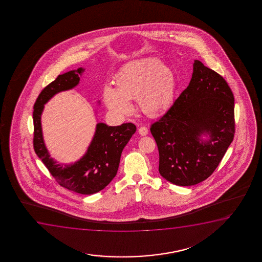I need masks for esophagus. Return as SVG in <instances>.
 I'll use <instances>...</instances> for the list:
<instances>
[{
    "label": "esophagus",
    "mask_w": 262,
    "mask_h": 262,
    "mask_svg": "<svg viewBox=\"0 0 262 262\" xmlns=\"http://www.w3.org/2000/svg\"><path fill=\"white\" fill-rule=\"evenodd\" d=\"M139 133H140V135H142V136H146L147 133H148V129H147V127L141 126V127L139 128Z\"/></svg>",
    "instance_id": "1"
}]
</instances>
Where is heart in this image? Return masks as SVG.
Masks as SVG:
<instances>
[{"instance_id": "heart-1", "label": "heart", "mask_w": 262, "mask_h": 262, "mask_svg": "<svg viewBox=\"0 0 262 262\" xmlns=\"http://www.w3.org/2000/svg\"><path fill=\"white\" fill-rule=\"evenodd\" d=\"M116 90L106 86L104 100L110 110L118 115L132 111L129 100L137 99L146 115L157 116L171 107L176 97L177 80L172 69L156 57L129 61L115 79Z\"/></svg>"}]
</instances>
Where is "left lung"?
<instances>
[{"instance_id":"8db88e82","label":"left lung","mask_w":262,"mask_h":262,"mask_svg":"<svg viewBox=\"0 0 262 262\" xmlns=\"http://www.w3.org/2000/svg\"><path fill=\"white\" fill-rule=\"evenodd\" d=\"M234 97L222 76L195 60L189 86L152 123L158 171L179 186L203 182L214 172L234 136ZM202 135L210 139L203 141Z\"/></svg>"}]
</instances>
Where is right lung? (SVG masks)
<instances>
[{
  "label": "right lung",
  "instance_id": "right-lung-1",
  "mask_svg": "<svg viewBox=\"0 0 262 262\" xmlns=\"http://www.w3.org/2000/svg\"><path fill=\"white\" fill-rule=\"evenodd\" d=\"M84 71L79 68L59 75L41 91L34 104L33 145L36 154L61 186L77 193L90 195L103 190L115 178L122 149L136 132V126L132 122L120 126L99 122L86 154L79 160L71 165H60L50 158L41 127L43 104L55 94L77 86Z\"/></svg>",
  "mask_w": 262,
  "mask_h": 262
}]
</instances>
